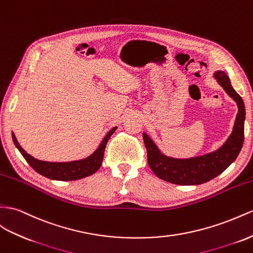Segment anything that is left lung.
<instances>
[{
	"label": "left lung",
	"instance_id": "left-lung-1",
	"mask_svg": "<svg viewBox=\"0 0 253 253\" xmlns=\"http://www.w3.org/2000/svg\"><path fill=\"white\" fill-rule=\"evenodd\" d=\"M215 78L238 107L232 134L219 150L200 157L175 159L165 156L153 140L146 133H143L148 166L155 175L166 182L176 185H200L209 182L222 173L237 158L242 150L246 118L244 100L233 88L229 77L224 71H216Z\"/></svg>",
	"mask_w": 253,
	"mask_h": 253
}]
</instances>
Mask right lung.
<instances>
[{
	"label": "right lung",
	"instance_id": "right-lung-1",
	"mask_svg": "<svg viewBox=\"0 0 253 253\" xmlns=\"http://www.w3.org/2000/svg\"><path fill=\"white\" fill-rule=\"evenodd\" d=\"M115 129L116 127L112 128L106 134V137L101 141L99 147L90 156L82 160L70 161V163H49V161L38 160L32 157L31 155H29L23 150L20 144L18 143L14 132L11 133V137L19 152L22 154V156L27 160V163L37 173L42 174L44 177L54 180H76L92 175V174H94L99 169L103 159V154H105L107 142L115 131Z\"/></svg>",
	"mask_w": 253,
	"mask_h": 253
}]
</instances>
